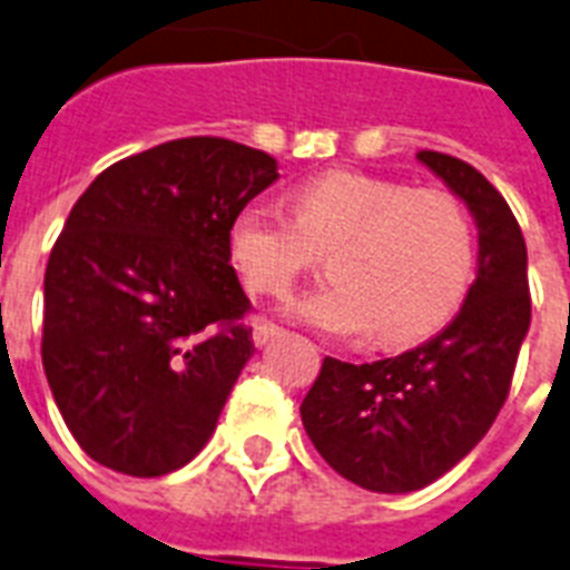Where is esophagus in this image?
<instances>
[{"label": "esophagus", "instance_id": "34e87169", "mask_svg": "<svg viewBox=\"0 0 570 570\" xmlns=\"http://www.w3.org/2000/svg\"><path fill=\"white\" fill-rule=\"evenodd\" d=\"M277 333H281V327L277 325H272V322H257V325H254V333H252V340H254V345H257V348H263V345H266V342L269 340H275Z\"/></svg>", "mask_w": 570, "mask_h": 570}]
</instances>
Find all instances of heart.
Instances as JSON below:
<instances>
[{
	"label": "heart",
	"mask_w": 570,
	"mask_h": 570,
	"mask_svg": "<svg viewBox=\"0 0 570 570\" xmlns=\"http://www.w3.org/2000/svg\"><path fill=\"white\" fill-rule=\"evenodd\" d=\"M228 252L252 295L284 298L331 254L327 289L289 304L331 336L406 345L456 313L474 277V225L460 198L363 173H322L293 193V219L252 205L230 225Z\"/></svg>",
	"instance_id": "1"
}]
</instances>
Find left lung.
I'll return each instance as SVG.
<instances>
[{"label":"left lung","instance_id":"1","mask_svg":"<svg viewBox=\"0 0 570 570\" xmlns=\"http://www.w3.org/2000/svg\"><path fill=\"white\" fill-rule=\"evenodd\" d=\"M478 222V277L445 331L374 363L325 357L301 421L336 474L368 492H415L478 445L510 395L530 327L527 245L507 198L471 164L419 151Z\"/></svg>","mask_w":570,"mask_h":570}]
</instances>
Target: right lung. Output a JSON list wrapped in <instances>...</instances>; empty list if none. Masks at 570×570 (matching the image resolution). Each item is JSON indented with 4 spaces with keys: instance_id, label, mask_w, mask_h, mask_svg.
I'll return each instance as SVG.
<instances>
[{
    "instance_id": "1",
    "label": "right lung",
    "mask_w": 570,
    "mask_h": 570,
    "mask_svg": "<svg viewBox=\"0 0 570 570\" xmlns=\"http://www.w3.org/2000/svg\"><path fill=\"white\" fill-rule=\"evenodd\" d=\"M275 157L184 137L108 166L55 239L43 368L81 451L131 478L187 465L254 351L228 234Z\"/></svg>"
}]
</instances>
